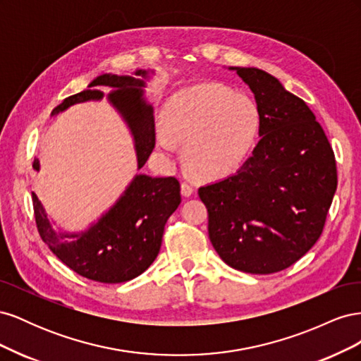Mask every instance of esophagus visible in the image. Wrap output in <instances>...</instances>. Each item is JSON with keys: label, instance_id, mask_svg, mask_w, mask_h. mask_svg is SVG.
Instances as JSON below:
<instances>
[{"label": "esophagus", "instance_id": "obj_1", "mask_svg": "<svg viewBox=\"0 0 361 361\" xmlns=\"http://www.w3.org/2000/svg\"><path fill=\"white\" fill-rule=\"evenodd\" d=\"M180 192H182L183 197H190V195L194 192L192 185L188 183V182H182L180 183Z\"/></svg>", "mask_w": 361, "mask_h": 361}]
</instances>
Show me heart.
<instances>
[{
	"mask_svg": "<svg viewBox=\"0 0 361 361\" xmlns=\"http://www.w3.org/2000/svg\"><path fill=\"white\" fill-rule=\"evenodd\" d=\"M157 145L167 155L182 146L194 176L218 179L231 173L255 145L260 113L250 96L220 84H199L178 92L161 113Z\"/></svg>",
	"mask_w": 361,
	"mask_h": 361,
	"instance_id": "obj_1",
	"label": "heart"
}]
</instances>
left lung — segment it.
Returning <instances> with one entry per match:
<instances>
[{
    "label": "left lung",
    "mask_w": 361,
    "mask_h": 361,
    "mask_svg": "<svg viewBox=\"0 0 361 361\" xmlns=\"http://www.w3.org/2000/svg\"><path fill=\"white\" fill-rule=\"evenodd\" d=\"M236 71L255 93L259 143L235 174L199 188L207 232L228 267L272 274L318 241L337 188L334 152L302 99L256 68Z\"/></svg>",
    "instance_id": "left-lung-1"
}]
</instances>
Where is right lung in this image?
<instances>
[{
  "mask_svg": "<svg viewBox=\"0 0 361 361\" xmlns=\"http://www.w3.org/2000/svg\"><path fill=\"white\" fill-rule=\"evenodd\" d=\"M147 71L135 75L146 78ZM97 87H110L108 101L122 114L135 141L138 169L155 147L154 108L143 97L145 81L134 76L104 73L89 84V90L64 99L52 116L73 104L97 101L104 96ZM39 171V159L32 162ZM180 204V183L176 178H152L137 174L110 211L81 233H61L32 192L36 224L40 238L64 265L76 274L99 283H123L138 277L159 253L164 227Z\"/></svg>",
  "mask_w": 361,
  "mask_h": 361,
  "instance_id": "right-lung-1",
  "label": "right lung"
}]
</instances>
